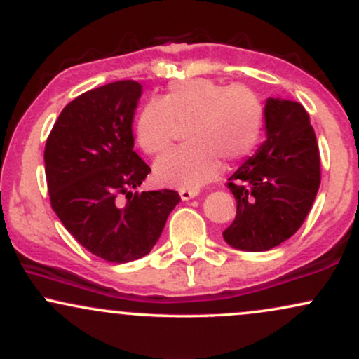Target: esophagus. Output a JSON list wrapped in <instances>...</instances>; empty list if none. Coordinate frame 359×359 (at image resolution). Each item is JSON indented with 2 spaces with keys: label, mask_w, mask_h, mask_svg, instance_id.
<instances>
[{
  "label": "esophagus",
  "mask_w": 359,
  "mask_h": 359,
  "mask_svg": "<svg viewBox=\"0 0 359 359\" xmlns=\"http://www.w3.org/2000/svg\"><path fill=\"white\" fill-rule=\"evenodd\" d=\"M179 194L180 197H182V201H189L192 199V197H196L197 194H199V191H196V189H180Z\"/></svg>",
  "instance_id": "esophagus-1"
}]
</instances>
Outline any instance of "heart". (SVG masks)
Segmentation results:
<instances>
[{"mask_svg": "<svg viewBox=\"0 0 359 359\" xmlns=\"http://www.w3.org/2000/svg\"><path fill=\"white\" fill-rule=\"evenodd\" d=\"M187 125L189 143L156 162V175L177 187H201L221 170L253 154L265 126V106L248 86L185 79L168 86L162 100L148 101L137 119L140 147L160 155Z\"/></svg>", "mask_w": 359, "mask_h": 359, "instance_id": "obj_1", "label": "heart"}]
</instances>
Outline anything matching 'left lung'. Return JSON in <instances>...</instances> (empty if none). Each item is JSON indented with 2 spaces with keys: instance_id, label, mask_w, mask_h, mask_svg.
I'll list each match as a JSON object with an SVG mask.
<instances>
[{
  "instance_id": "obj_1",
  "label": "left lung",
  "mask_w": 359,
  "mask_h": 359,
  "mask_svg": "<svg viewBox=\"0 0 359 359\" xmlns=\"http://www.w3.org/2000/svg\"><path fill=\"white\" fill-rule=\"evenodd\" d=\"M266 140L228 179L236 217L222 231L233 248L266 251L297 233L320 185L314 128L300 102L270 97Z\"/></svg>"
}]
</instances>
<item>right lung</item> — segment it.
<instances>
[{"label": "right lung", "mask_w": 359, "mask_h": 359, "mask_svg": "<svg viewBox=\"0 0 359 359\" xmlns=\"http://www.w3.org/2000/svg\"><path fill=\"white\" fill-rule=\"evenodd\" d=\"M137 81L90 89L69 102L45 143V175L52 209L86 250L111 263L150 253L175 191L131 192L151 168L133 150Z\"/></svg>", "instance_id": "obj_1"}]
</instances>
